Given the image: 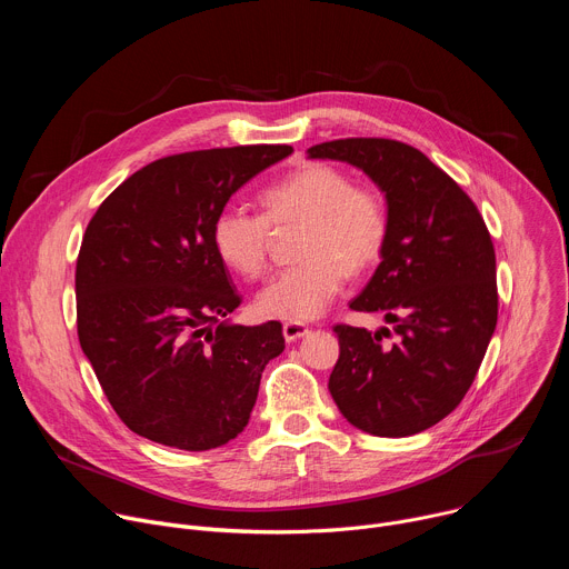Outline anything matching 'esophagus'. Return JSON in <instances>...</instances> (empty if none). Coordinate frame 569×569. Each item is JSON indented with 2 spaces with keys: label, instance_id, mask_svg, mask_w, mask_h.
I'll use <instances>...</instances> for the list:
<instances>
[{
  "label": "esophagus",
  "instance_id": "34e87169",
  "mask_svg": "<svg viewBox=\"0 0 569 569\" xmlns=\"http://www.w3.org/2000/svg\"><path fill=\"white\" fill-rule=\"evenodd\" d=\"M308 333V327L303 321H286L283 323V338L288 342H297L299 338H303Z\"/></svg>",
  "mask_w": 569,
  "mask_h": 569
}]
</instances>
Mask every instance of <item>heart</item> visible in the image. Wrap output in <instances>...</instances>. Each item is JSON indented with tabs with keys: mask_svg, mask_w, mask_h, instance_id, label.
Here are the masks:
<instances>
[{
	"mask_svg": "<svg viewBox=\"0 0 569 569\" xmlns=\"http://www.w3.org/2000/svg\"><path fill=\"white\" fill-rule=\"evenodd\" d=\"M261 213L227 207L211 222V242L220 261L246 279L268 268L272 227H297V261L274 274L257 295L263 317L308 321L340 292L347 272L369 270L385 252L391 218L385 196L331 164H306L259 196Z\"/></svg>",
	"mask_w": 569,
	"mask_h": 569,
	"instance_id": "1",
	"label": "heart"
}]
</instances>
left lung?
I'll return each mask as SVG.
<instances>
[{"label": "left lung", "instance_id": "1", "mask_svg": "<svg viewBox=\"0 0 569 569\" xmlns=\"http://www.w3.org/2000/svg\"><path fill=\"white\" fill-rule=\"evenodd\" d=\"M308 157L362 169L382 189L391 218L382 261L349 303L382 312L391 329L336 323L331 396L362 432H423L463 400L496 331L491 233L466 191L415 146L351 137L310 146Z\"/></svg>", "mask_w": 569, "mask_h": 569}]
</instances>
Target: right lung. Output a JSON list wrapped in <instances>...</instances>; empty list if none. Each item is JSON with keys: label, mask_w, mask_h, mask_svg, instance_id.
I'll return each instance as SVG.
<instances>
[{"label": "right lung", "mask_w": 569, "mask_h": 569, "mask_svg": "<svg viewBox=\"0 0 569 569\" xmlns=\"http://www.w3.org/2000/svg\"><path fill=\"white\" fill-rule=\"evenodd\" d=\"M292 152L259 143L169 154L121 182L76 261V327L117 417L139 437L211 450L248 426L279 321H220L240 306L211 242L227 200Z\"/></svg>", "instance_id": "right-lung-1"}]
</instances>
